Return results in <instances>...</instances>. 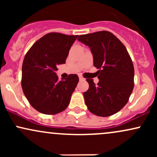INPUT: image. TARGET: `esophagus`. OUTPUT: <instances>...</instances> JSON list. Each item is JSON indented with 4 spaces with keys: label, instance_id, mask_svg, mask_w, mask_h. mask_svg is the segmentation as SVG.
Wrapping results in <instances>:
<instances>
[{
    "label": "esophagus",
    "instance_id": "34e87169",
    "mask_svg": "<svg viewBox=\"0 0 157 157\" xmlns=\"http://www.w3.org/2000/svg\"><path fill=\"white\" fill-rule=\"evenodd\" d=\"M79 79H80V80H84V78L82 76H79Z\"/></svg>",
    "mask_w": 157,
    "mask_h": 157
}]
</instances>
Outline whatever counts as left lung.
Segmentation results:
<instances>
[{"instance_id":"left-lung-1","label":"left lung","mask_w":157,"mask_h":157,"mask_svg":"<svg viewBox=\"0 0 157 157\" xmlns=\"http://www.w3.org/2000/svg\"><path fill=\"white\" fill-rule=\"evenodd\" d=\"M77 40L91 48L94 66L99 69L97 85L86 79L89 88L83 93L86 105L97 116H111L126 105L134 89L130 55L121 41L108 31L82 35Z\"/></svg>"}]
</instances>
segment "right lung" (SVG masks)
I'll return each mask as SVG.
<instances>
[{
  "mask_svg": "<svg viewBox=\"0 0 157 157\" xmlns=\"http://www.w3.org/2000/svg\"><path fill=\"white\" fill-rule=\"evenodd\" d=\"M78 35L51 32L32 45L22 66L24 95L34 109L44 114L63 111L79 82L77 75L60 80L57 66L66 63L68 52Z\"/></svg>",
  "mask_w": 157,
  "mask_h": 157,
  "instance_id": "add662e5",
  "label": "right lung"
}]
</instances>
